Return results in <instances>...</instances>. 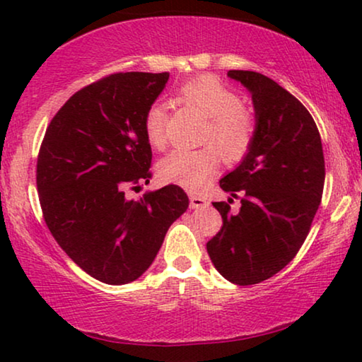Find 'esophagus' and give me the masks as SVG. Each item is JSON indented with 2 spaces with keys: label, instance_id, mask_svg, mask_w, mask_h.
<instances>
[{
  "label": "esophagus",
  "instance_id": "1",
  "mask_svg": "<svg viewBox=\"0 0 362 362\" xmlns=\"http://www.w3.org/2000/svg\"><path fill=\"white\" fill-rule=\"evenodd\" d=\"M189 206L192 209H202V207L207 206V199L197 194H189Z\"/></svg>",
  "mask_w": 362,
  "mask_h": 362
}]
</instances>
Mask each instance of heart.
I'll return each mask as SVG.
<instances>
[{
  "mask_svg": "<svg viewBox=\"0 0 362 362\" xmlns=\"http://www.w3.org/2000/svg\"><path fill=\"white\" fill-rule=\"evenodd\" d=\"M177 98L207 117L201 141L209 143L196 150L176 148L158 163V175L189 191H196L214 175L219 153L227 163L240 161L249 153L257 132L255 113L221 78L201 74L177 87ZM168 108L153 102L143 118L148 143L155 148L166 145Z\"/></svg>",
  "mask_w": 362,
  "mask_h": 362,
  "instance_id": "heart-1",
  "label": "heart"
}]
</instances>
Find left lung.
I'll return each mask as SVG.
<instances>
[{"label": "left lung", "instance_id": "left-lung-1", "mask_svg": "<svg viewBox=\"0 0 362 362\" xmlns=\"http://www.w3.org/2000/svg\"><path fill=\"white\" fill-rule=\"evenodd\" d=\"M249 88L257 132L249 153L219 185L241 199L212 202L222 227L207 242L217 272L235 285L260 284L284 269L308 235L325 186V156L313 117L298 98L264 74L229 71Z\"/></svg>", "mask_w": 362, "mask_h": 362}]
</instances>
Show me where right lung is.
Listing matches in <instances>:
<instances>
[{"label": "right lung", "instance_id": "right-lung-1", "mask_svg": "<svg viewBox=\"0 0 362 362\" xmlns=\"http://www.w3.org/2000/svg\"><path fill=\"white\" fill-rule=\"evenodd\" d=\"M168 78V72H118L81 88L41 143L36 182L44 221L62 250L103 284L145 274L189 206L176 185L127 199L128 189L151 180L143 118Z\"/></svg>", "mask_w": 362, "mask_h": 362}]
</instances>
